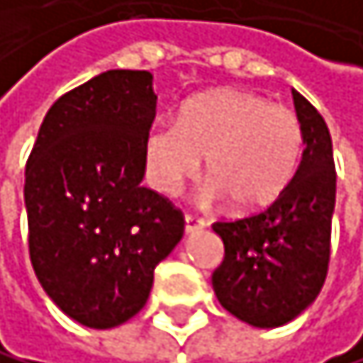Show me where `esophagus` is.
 <instances>
[{"instance_id":"1","label":"esophagus","mask_w":363,"mask_h":363,"mask_svg":"<svg viewBox=\"0 0 363 363\" xmlns=\"http://www.w3.org/2000/svg\"><path fill=\"white\" fill-rule=\"evenodd\" d=\"M205 228V220L196 218V216H185V234H194V232H199Z\"/></svg>"}]
</instances>
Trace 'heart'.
<instances>
[{
    "label": "heart",
    "instance_id": "heart-1",
    "mask_svg": "<svg viewBox=\"0 0 363 363\" xmlns=\"http://www.w3.org/2000/svg\"><path fill=\"white\" fill-rule=\"evenodd\" d=\"M303 149L301 120L252 91H212L189 100L176 122H156L145 138L151 187L176 196L199 174L212 176L207 201L230 199L238 212L274 203L294 178Z\"/></svg>",
    "mask_w": 363,
    "mask_h": 363
}]
</instances>
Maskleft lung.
I'll use <instances>...</instances> for the list:
<instances>
[{
    "mask_svg": "<svg viewBox=\"0 0 363 363\" xmlns=\"http://www.w3.org/2000/svg\"><path fill=\"white\" fill-rule=\"evenodd\" d=\"M303 154L284 194L263 212L214 223L225 259L212 274L220 306L255 328H279L317 299L330 261L337 174L321 113L292 91Z\"/></svg>",
    "mask_w": 363,
    "mask_h": 363,
    "instance_id": "left-lung-1",
    "label": "left lung"
}]
</instances>
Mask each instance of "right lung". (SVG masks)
Instances as JSON below:
<instances>
[{
    "label": "right lung",
    "instance_id": "obj_1",
    "mask_svg": "<svg viewBox=\"0 0 363 363\" xmlns=\"http://www.w3.org/2000/svg\"><path fill=\"white\" fill-rule=\"evenodd\" d=\"M156 100L149 71L91 77L48 108L26 164L35 277L86 328L140 313L156 265L183 238V214L143 187Z\"/></svg>",
    "mask_w": 363,
    "mask_h": 363
}]
</instances>
